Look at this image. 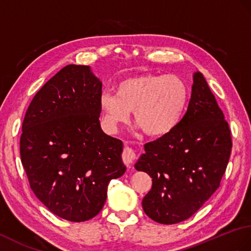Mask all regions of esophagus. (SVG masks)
<instances>
[{
	"label": "esophagus",
	"mask_w": 251,
	"mask_h": 251,
	"mask_svg": "<svg viewBox=\"0 0 251 251\" xmlns=\"http://www.w3.org/2000/svg\"><path fill=\"white\" fill-rule=\"evenodd\" d=\"M123 161L125 162V164L127 165V166H129V165H131L132 164V161L135 160V158H136V153H135V151H133L131 148H129V147H126L125 149H124V152H123Z\"/></svg>",
	"instance_id": "34e87169"
}]
</instances>
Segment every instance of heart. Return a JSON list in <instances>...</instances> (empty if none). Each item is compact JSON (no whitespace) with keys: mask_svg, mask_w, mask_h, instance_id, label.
I'll return each instance as SVG.
<instances>
[{"mask_svg":"<svg viewBox=\"0 0 251 251\" xmlns=\"http://www.w3.org/2000/svg\"><path fill=\"white\" fill-rule=\"evenodd\" d=\"M188 96L187 85L176 75L142 74L120 81L115 94L102 93L99 108L110 129L128 123L132 111L139 129L149 137L158 138L178 125Z\"/></svg>","mask_w":251,"mask_h":251,"instance_id":"1","label":"heart"}]
</instances>
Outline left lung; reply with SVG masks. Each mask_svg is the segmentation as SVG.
Here are the masks:
<instances>
[{"label": "left lung", "mask_w": 251, "mask_h": 251, "mask_svg": "<svg viewBox=\"0 0 251 251\" xmlns=\"http://www.w3.org/2000/svg\"><path fill=\"white\" fill-rule=\"evenodd\" d=\"M232 149L228 122L205 78L194 74L187 111L168 135L144 145L135 168L152 177L142 200L156 223L173 225L191 217L219 187Z\"/></svg>", "instance_id": "left-lung-1"}]
</instances>
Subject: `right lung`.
Returning <instances> with one entry per match:
<instances>
[{"mask_svg": "<svg viewBox=\"0 0 251 251\" xmlns=\"http://www.w3.org/2000/svg\"><path fill=\"white\" fill-rule=\"evenodd\" d=\"M101 82L90 66L67 65L34 96L22 123L21 162L50 212L74 223L101 211L109 182L123 176V142L99 123Z\"/></svg>", "mask_w": 251, "mask_h": 251, "instance_id": "right-lung-1", "label": "right lung"}]
</instances>
